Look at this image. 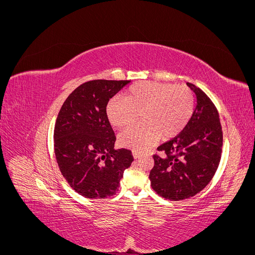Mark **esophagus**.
I'll return each instance as SVG.
<instances>
[{
	"label": "esophagus",
	"instance_id": "esophagus-1",
	"mask_svg": "<svg viewBox=\"0 0 255 255\" xmlns=\"http://www.w3.org/2000/svg\"><path fill=\"white\" fill-rule=\"evenodd\" d=\"M132 154H133V157H134L135 159H137V158H139V157H140V155H141V152H139V151H133V152H132Z\"/></svg>",
	"mask_w": 255,
	"mask_h": 255
}]
</instances>
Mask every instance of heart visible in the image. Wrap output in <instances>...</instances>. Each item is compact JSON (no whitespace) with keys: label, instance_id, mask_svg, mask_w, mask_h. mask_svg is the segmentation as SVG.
Wrapping results in <instances>:
<instances>
[{"label":"heart","instance_id":"heart-1","mask_svg":"<svg viewBox=\"0 0 255 255\" xmlns=\"http://www.w3.org/2000/svg\"><path fill=\"white\" fill-rule=\"evenodd\" d=\"M192 110L194 95L185 85L141 82L125 92V99L113 98L106 105L111 125L123 129L138 119L142 123L128 128L119 136L123 146L141 150L158 137H174L186 127Z\"/></svg>","mask_w":255,"mask_h":255}]
</instances>
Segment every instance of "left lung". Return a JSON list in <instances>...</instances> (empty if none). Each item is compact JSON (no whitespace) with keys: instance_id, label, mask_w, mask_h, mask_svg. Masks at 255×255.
<instances>
[{"instance_id":"8db88e82","label":"left lung","mask_w":255,"mask_h":255,"mask_svg":"<svg viewBox=\"0 0 255 255\" xmlns=\"http://www.w3.org/2000/svg\"><path fill=\"white\" fill-rule=\"evenodd\" d=\"M197 98L196 109L182 132L160 144L149 179L157 195L172 201L188 199L213 179L220 163L222 128L216 106L204 92L187 83Z\"/></svg>"}]
</instances>
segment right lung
I'll return each mask as SVG.
<instances>
[{
  "instance_id": "right-lung-1",
  "label": "right lung",
  "mask_w": 255,
  "mask_h": 255,
  "mask_svg": "<svg viewBox=\"0 0 255 255\" xmlns=\"http://www.w3.org/2000/svg\"><path fill=\"white\" fill-rule=\"evenodd\" d=\"M129 81L95 80L84 83L66 99L54 128V152L70 187L89 199L112 197L132 152L114 149L116 136L106 105Z\"/></svg>"
}]
</instances>
